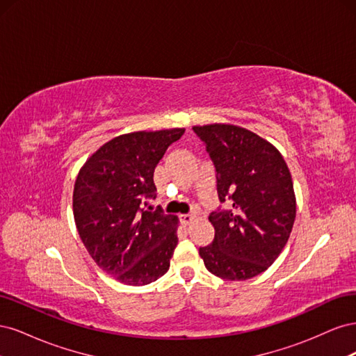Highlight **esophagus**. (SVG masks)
Here are the masks:
<instances>
[{"label":"esophagus","mask_w":356,"mask_h":356,"mask_svg":"<svg viewBox=\"0 0 356 356\" xmlns=\"http://www.w3.org/2000/svg\"><path fill=\"white\" fill-rule=\"evenodd\" d=\"M193 220H195V215H191V213H182L181 215V221L184 222V224H187V225L191 224Z\"/></svg>","instance_id":"1"}]
</instances>
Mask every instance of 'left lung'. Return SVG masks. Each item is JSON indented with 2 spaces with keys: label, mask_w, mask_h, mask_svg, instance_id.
<instances>
[{
  "label": "left lung",
  "mask_w": 356,
  "mask_h": 356,
  "mask_svg": "<svg viewBox=\"0 0 356 356\" xmlns=\"http://www.w3.org/2000/svg\"><path fill=\"white\" fill-rule=\"evenodd\" d=\"M217 172L221 203L209 215L211 245L199 248L208 270L227 281L263 273L285 248L296 220V195L282 154L261 136L234 124L193 126Z\"/></svg>",
  "instance_id": "1"
}]
</instances>
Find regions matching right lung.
Returning <instances> with one entry per match:
<instances>
[{"label":"right lung","mask_w":356,"mask_h":356,"mask_svg":"<svg viewBox=\"0 0 356 356\" xmlns=\"http://www.w3.org/2000/svg\"><path fill=\"white\" fill-rule=\"evenodd\" d=\"M186 129L113 138L79 172L72 195L80 239L104 272L126 285H147L169 270L178 243L177 215L148 207L154 169Z\"/></svg>","instance_id":"right-lung-1"}]
</instances>
